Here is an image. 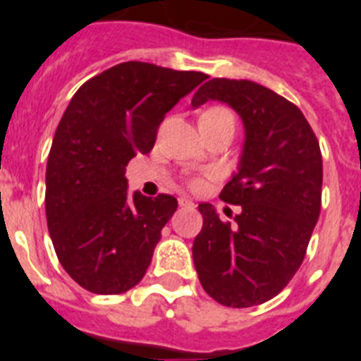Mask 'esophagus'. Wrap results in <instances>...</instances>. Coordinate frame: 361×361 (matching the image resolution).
<instances>
[{"label": "esophagus", "instance_id": "1", "mask_svg": "<svg viewBox=\"0 0 361 361\" xmlns=\"http://www.w3.org/2000/svg\"><path fill=\"white\" fill-rule=\"evenodd\" d=\"M178 206H180V208H195V202L186 199V197H180V199H178Z\"/></svg>", "mask_w": 361, "mask_h": 361}]
</instances>
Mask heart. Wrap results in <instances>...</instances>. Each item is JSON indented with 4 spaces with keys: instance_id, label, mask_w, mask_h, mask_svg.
<instances>
[{
    "instance_id": "1",
    "label": "heart",
    "mask_w": 361,
    "mask_h": 361,
    "mask_svg": "<svg viewBox=\"0 0 361 361\" xmlns=\"http://www.w3.org/2000/svg\"><path fill=\"white\" fill-rule=\"evenodd\" d=\"M212 114H231V111L226 110V108H219V106H216V108H209L208 111H204V116H212ZM190 186L195 188V190H197V188L202 186V180H200V178H191Z\"/></svg>"
}]
</instances>
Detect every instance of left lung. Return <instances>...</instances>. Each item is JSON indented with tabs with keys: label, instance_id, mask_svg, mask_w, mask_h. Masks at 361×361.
<instances>
[{
	"label": "left lung",
	"instance_id": "1",
	"mask_svg": "<svg viewBox=\"0 0 361 361\" xmlns=\"http://www.w3.org/2000/svg\"><path fill=\"white\" fill-rule=\"evenodd\" d=\"M228 103L245 126L240 166L220 200L240 206L235 222L200 204L204 224L193 262L204 291L228 307H251L279 295L307 251L322 208V152L296 104L253 81L212 79L193 95Z\"/></svg>",
	"mask_w": 361,
	"mask_h": 361
}]
</instances>
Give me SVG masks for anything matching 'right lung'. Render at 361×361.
Here are the masks:
<instances>
[{
    "label": "right lung",
    "instance_id": "1",
    "mask_svg": "<svg viewBox=\"0 0 361 361\" xmlns=\"http://www.w3.org/2000/svg\"><path fill=\"white\" fill-rule=\"evenodd\" d=\"M206 79L128 61L88 79L70 101L49 153L44 208L57 258L86 291L121 295L145 276L177 199H128L124 171L152 152L166 114Z\"/></svg>",
    "mask_w": 361,
    "mask_h": 361
}]
</instances>
